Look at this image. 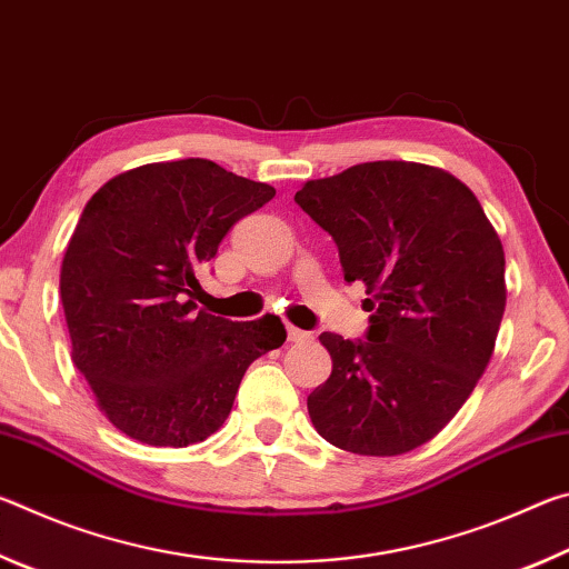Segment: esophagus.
<instances>
[{
	"label": "esophagus",
	"mask_w": 569,
	"mask_h": 569,
	"mask_svg": "<svg viewBox=\"0 0 569 569\" xmlns=\"http://www.w3.org/2000/svg\"><path fill=\"white\" fill-rule=\"evenodd\" d=\"M308 339H311V333H308V331H301V329H296V326H288V341L301 343V341H308Z\"/></svg>",
	"instance_id": "esophagus-1"
}]
</instances>
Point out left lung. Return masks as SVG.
<instances>
[{
	"label": "left lung",
	"instance_id": "left-lung-1",
	"mask_svg": "<svg viewBox=\"0 0 569 569\" xmlns=\"http://www.w3.org/2000/svg\"><path fill=\"white\" fill-rule=\"evenodd\" d=\"M296 203L329 230L373 311L366 341L319 336L333 369L308 397L316 431L363 457L427 445L495 353L507 303L495 226L451 172L407 160L308 180Z\"/></svg>",
	"mask_w": 569,
	"mask_h": 569
}]
</instances>
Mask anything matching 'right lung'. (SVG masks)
<instances>
[{
  "mask_svg": "<svg viewBox=\"0 0 569 569\" xmlns=\"http://www.w3.org/2000/svg\"><path fill=\"white\" fill-rule=\"evenodd\" d=\"M276 196L213 160L148 162L104 182L77 220L60 271L72 361L114 429L188 447L223 427L240 379L278 349V316L192 313L198 271L230 226Z\"/></svg>",
  "mask_w": 569,
  "mask_h": 569,
  "instance_id": "obj_1",
  "label": "right lung"
}]
</instances>
